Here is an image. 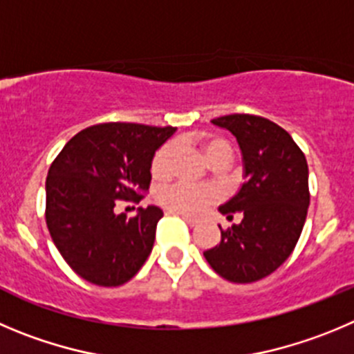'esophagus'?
<instances>
[{
  "label": "esophagus",
  "mask_w": 354,
  "mask_h": 354,
  "mask_svg": "<svg viewBox=\"0 0 354 354\" xmlns=\"http://www.w3.org/2000/svg\"><path fill=\"white\" fill-rule=\"evenodd\" d=\"M176 214H178V216L183 218L185 222H187L190 227H196L197 225V222H196V220H194V218H188V216H185V214H180V213H176Z\"/></svg>",
  "instance_id": "esophagus-1"
}]
</instances>
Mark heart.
Listing matches in <instances>:
<instances>
[{"label": "heart", "mask_w": 354, "mask_h": 354, "mask_svg": "<svg viewBox=\"0 0 354 354\" xmlns=\"http://www.w3.org/2000/svg\"><path fill=\"white\" fill-rule=\"evenodd\" d=\"M199 147L203 150L204 157L211 164H216V162L227 164L232 157L230 145L222 138L203 136L199 138ZM174 158H176V147L171 143L164 145L151 160V174L155 178L169 176L174 167ZM157 199L162 206H166L169 211L187 214V216H197V214L204 213L211 204L216 203L218 194L211 187L174 183L171 187L160 188L157 194Z\"/></svg>", "instance_id": "1"}]
</instances>
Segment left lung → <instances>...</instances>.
Wrapping results in <instances>:
<instances>
[{"mask_svg":"<svg viewBox=\"0 0 354 354\" xmlns=\"http://www.w3.org/2000/svg\"><path fill=\"white\" fill-rule=\"evenodd\" d=\"M241 148L244 183L218 207L241 222L222 230V241L204 252L216 274L232 283H253L272 274L299 241L309 207V169L288 132L263 117L246 113L214 118Z\"/></svg>","mask_w":354,"mask_h":354,"instance_id":"obj_1","label":"left lung"}]
</instances>
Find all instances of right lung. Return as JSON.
Listing matches in <instances>:
<instances>
[{
    "instance_id": "obj_1",
    "label": "right lung",
    "mask_w": 354,
    "mask_h": 354,
    "mask_svg": "<svg viewBox=\"0 0 354 354\" xmlns=\"http://www.w3.org/2000/svg\"><path fill=\"white\" fill-rule=\"evenodd\" d=\"M176 127L110 122L84 129L52 162L47 227L62 259L85 281L120 286L147 262L160 207H138L132 218L117 201L140 203L151 181V160Z\"/></svg>"
}]
</instances>
